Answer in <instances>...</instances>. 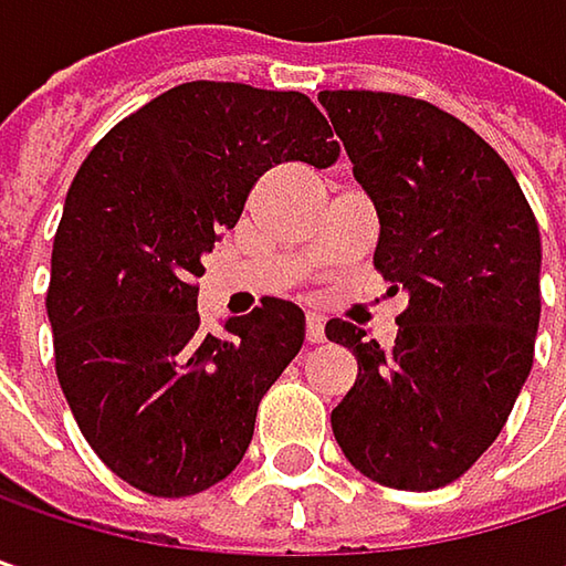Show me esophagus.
<instances>
[{
	"label": "esophagus",
	"mask_w": 566,
	"mask_h": 566,
	"mask_svg": "<svg viewBox=\"0 0 566 566\" xmlns=\"http://www.w3.org/2000/svg\"><path fill=\"white\" fill-rule=\"evenodd\" d=\"M304 340H307V344H321V340H324V324H321L317 317H307V324H304Z\"/></svg>",
	"instance_id": "obj_1"
}]
</instances>
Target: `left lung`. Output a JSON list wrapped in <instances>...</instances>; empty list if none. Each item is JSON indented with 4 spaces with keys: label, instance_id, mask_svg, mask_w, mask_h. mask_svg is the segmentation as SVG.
I'll return each mask as SVG.
<instances>
[{
    "label": "left lung",
    "instance_id": "left-lung-1",
    "mask_svg": "<svg viewBox=\"0 0 566 566\" xmlns=\"http://www.w3.org/2000/svg\"><path fill=\"white\" fill-rule=\"evenodd\" d=\"M357 182L374 199L377 272L402 291L384 350L350 321L327 340L357 357L331 412L334 439L367 479L432 492L499 439L541 321V232L509 164L442 107L387 91H321Z\"/></svg>",
    "mask_w": 566,
    "mask_h": 566
}]
</instances>
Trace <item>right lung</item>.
<instances>
[{
	"label": "right lung",
	"instance_id": "obj_1",
	"mask_svg": "<svg viewBox=\"0 0 566 566\" xmlns=\"http://www.w3.org/2000/svg\"><path fill=\"white\" fill-rule=\"evenodd\" d=\"M331 124L297 91L186 81L111 127L74 176L49 284L55 370L101 462L127 485L186 499L245 455L255 412L304 344V314L265 297L199 331L202 252L259 176L331 167Z\"/></svg>",
	"mask_w": 566,
	"mask_h": 566
}]
</instances>
